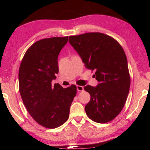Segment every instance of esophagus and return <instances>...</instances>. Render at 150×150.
<instances>
[{
	"instance_id": "1",
	"label": "esophagus",
	"mask_w": 150,
	"mask_h": 150,
	"mask_svg": "<svg viewBox=\"0 0 150 150\" xmlns=\"http://www.w3.org/2000/svg\"><path fill=\"white\" fill-rule=\"evenodd\" d=\"M83 87H82V86H80V85H77V90L78 91H83Z\"/></svg>"
}]
</instances>
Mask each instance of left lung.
Masks as SVG:
<instances>
[{
  "mask_svg": "<svg viewBox=\"0 0 150 150\" xmlns=\"http://www.w3.org/2000/svg\"><path fill=\"white\" fill-rule=\"evenodd\" d=\"M87 69L95 71L96 87L84 89L91 95L85 109L91 120L106 123L117 116L125 105L130 85L128 61L124 51L109 35L91 32L69 38Z\"/></svg>",
  "mask_w": 150,
  "mask_h": 150,
  "instance_id": "8db88e82",
  "label": "left lung"
}]
</instances>
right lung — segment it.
<instances>
[{"instance_id": "1", "label": "right lung", "mask_w": 150, "mask_h": 150, "mask_svg": "<svg viewBox=\"0 0 150 150\" xmlns=\"http://www.w3.org/2000/svg\"><path fill=\"white\" fill-rule=\"evenodd\" d=\"M67 42L68 36L39 40L26 51L20 66L22 101L34 120L45 128H57L67 120L77 93L75 85L65 88L52 85L59 72L58 55Z\"/></svg>"}]
</instances>
